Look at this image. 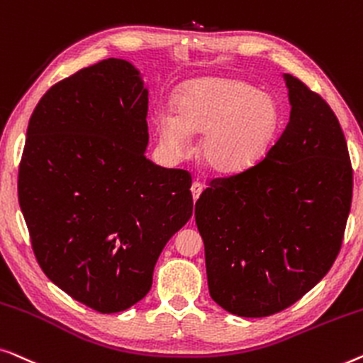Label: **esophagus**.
<instances>
[{
    "label": "esophagus",
    "instance_id": "1",
    "mask_svg": "<svg viewBox=\"0 0 363 363\" xmlns=\"http://www.w3.org/2000/svg\"><path fill=\"white\" fill-rule=\"evenodd\" d=\"M202 191H203V186L201 182H194L192 186H191V192H192V197H194V201H197L199 199V196H201L202 194Z\"/></svg>",
    "mask_w": 363,
    "mask_h": 363
}]
</instances>
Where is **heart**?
<instances>
[{"instance_id": "1", "label": "heart", "mask_w": 363, "mask_h": 363, "mask_svg": "<svg viewBox=\"0 0 363 363\" xmlns=\"http://www.w3.org/2000/svg\"><path fill=\"white\" fill-rule=\"evenodd\" d=\"M157 141L171 157L191 150L202 135L201 156L212 171L238 174L253 167L272 146L279 125L278 105L264 91L233 79H199L181 89L176 115L160 111Z\"/></svg>"}]
</instances>
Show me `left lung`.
<instances>
[{"label":"left lung","mask_w":363,"mask_h":363,"mask_svg":"<svg viewBox=\"0 0 363 363\" xmlns=\"http://www.w3.org/2000/svg\"><path fill=\"white\" fill-rule=\"evenodd\" d=\"M289 121L267 157L212 179L196 202L208 293L228 313L264 318L289 308L335 262L352 203V164L323 96L284 74Z\"/></svg>","instance_id":"1"}]
</instances>
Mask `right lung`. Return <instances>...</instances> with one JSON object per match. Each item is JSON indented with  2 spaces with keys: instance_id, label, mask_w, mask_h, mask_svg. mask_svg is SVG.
<instances>
[{
  "instance_id": "right-lung-1",
  "label": "right lung",
  "mask_w": 363,
  "mask_h": 363,
  "mask_svg": "<svg viewBox=\"0 0 363 363\" xmlns=\"http://www.w3.org/2000/svg\"><path fill=\"white\" fill-rule=\"evenodd\" d=\"M147 89L106 59L50 86L28 125L19 206L50 281L101 314L145 298L192 216L191 174L146 160Z\"/></svg>"
}]
</instances>
